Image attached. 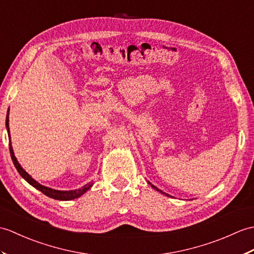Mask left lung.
<instances>
[{"instance_id": "left-lung-1", "label": "left lung", "mask_w": 254, "mask_h": 254, "mask_svg": "<svg viewBox=\"0 0 254 254\" xmlns=\"http://www.w3.org/2000/svg\"><path fill=\"white\" fill-rule=\"evenodd\" d=\"M148 183H149V182H148ZM149 184H150V185H151V187H152V188H154V190H156L157 191H159V192H161V193H164V194H166V196H169V194H168V193H166V192H163L162 190H159V188H157L156 186H154V185H152V184H151V183H149ZM169 197H171V196H169Z\"/></svg>"}]
</instances>
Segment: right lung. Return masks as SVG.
Returning <instances> with one entry per match:
<instances>
[{"label": "right lung", "mask_w": 254, "mask_h": 254, "mask_svg": "<svg viewBox=\"0 0 254 254\" xmlns=\"http://www.w3.org/2000/svg\"><path fill=\"white\" fill-rule=\"evenodd\" d=\"M6 128H7V132H8V137H9V152H10V157H11V160L14 162V166L18 171V173L21 175V178L25 179L29 184L31 186H33L34 188H37L38 190H40L41 192H43L45 196L53 198V199H56V200H72L75 198H79L80 196H82L84 192H86L90 188L93 186V183H87V184L83 187L79 188V190H53V188L50 187H46L41 185L40 183H38L35 180H33L30 175H29L25 170L21 168V166L19 164V162L17 161V159L14 155V151H13V147H11V143H10V134H9V126H8V113H7V117H6Z\"/></svg>", "instance_id": "right-lung-1"}]
</instances>
